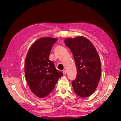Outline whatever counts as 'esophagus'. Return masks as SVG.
Here are the masks:
<instances>
[{"label":"esophagus","mask_w":121,"mask_h":121,"mask_svg":"<svg viewBox=\"0 0 121 121\" xmlns=\"http://www.w3.org/2000/svg\"><path fill=\"white\" fill-rule=\"evenodd\" d=\"M62 73H63L64 74H66V70H64L62 71Z\"/></svg>","instance_id":"esophagus-1"}]
</instances>
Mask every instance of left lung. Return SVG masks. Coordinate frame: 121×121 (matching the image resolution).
<instances>
[{"instance_id": "left-lung-1", "label": "left lung", "mask_w": 121, "mask_h": 121, "mask_svg": "<svg viewBox=\"0 0 121 121\" xmlns=\"http://www.w3.org/2000/svg\"><path fill=\"white\" fill-rule=\"evenodd\" d=\"M65 44L73 54L77 77L72 81L75 93L85 98L91 95L98 86L101 73L99 57L92 43L86 37L67 38Z\"/></svg>"}]
</instances>
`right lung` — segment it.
<instances>
[{
  "label": "right lung",
  "instance_id": "obj_1",
  "mask_svg": "<svg viewBox=\"0 0 121 121\" xmlns=\"http://www.w3.org/2000/svg\"><path fill=\"white\" fill-rule=\"evenodd\" d=\"M57 40L49 37L39 39L30 47L26 56V80L32 92L40 98L49 95L63 75L57 70L54 62L49 58L52 46Z\"/></svg>",
  "mask_w": 121,
  "mask_h": 121
}]
</instances>
